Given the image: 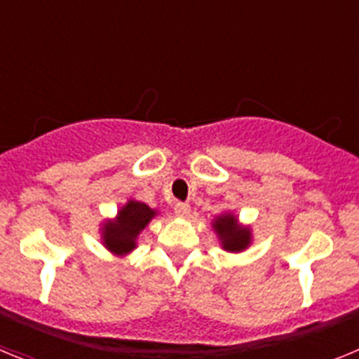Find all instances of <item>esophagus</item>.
<instances>
[{"instance_id": "obj_1", "label": "esophagus", "mask_w": 359, "mask_h": 359, "mask_svg": "<svg viewBox=\"0 0 359 359\" xmlns=\"http://www.w3.org/2000/svg\"><path fill=\"white\" fill-rule=\"evenodd\" d=\"M174 214H176L177 217H189L190 207L187 203H177L176 207H174Z\"/></svg>"}]
</instances>
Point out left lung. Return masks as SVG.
I'll return each mask as SVG.
<instances>
[{
    "instance_id": "1",
    "label": "left lung",
    "mask_w": 359,
    "mask_h": 359,
    "mask_svg": "<svg viewBox=\"0 0 359 359\" xmlns=\"http://www.w3.org/2000/svg\"><path fill=\"white\" fill-rule=\"evenodd\" d=\"M212 228L219 241V246L228 253H241L253 243V230L250 224L241 223L237 214L223 212L212 219Z\"/></svg>"
}]
</instances>
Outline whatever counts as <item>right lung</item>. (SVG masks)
<instances>
[{
	"label": "right lung",
	"instance_id": "add662e5",
	"mask_svg": "<svg viewBox=\"0 0 359 359\" xmlns=\"http://www.w3.org/2000/svg\"><path fill=\"white\" fill-rule=\"evenodd\" d=\"M156 215V208L129 198L116 210L115 217L104 219L100 223V243L111 255L123 259L138 248V236Z\"/></svg>",
	"mask_w": 359,
	"mask_h": 359
}]
</instances>
